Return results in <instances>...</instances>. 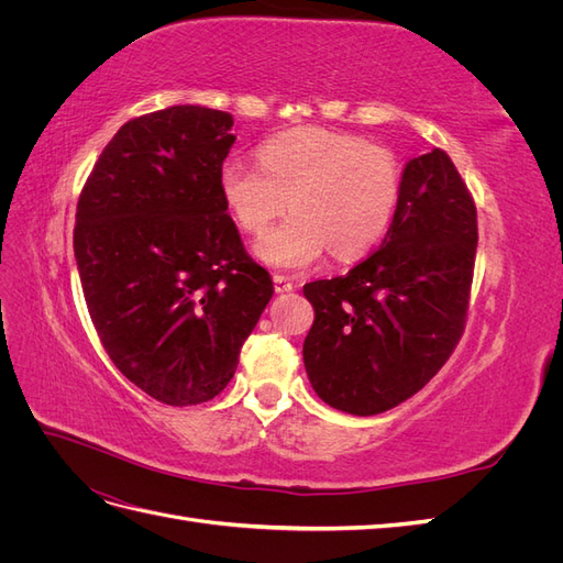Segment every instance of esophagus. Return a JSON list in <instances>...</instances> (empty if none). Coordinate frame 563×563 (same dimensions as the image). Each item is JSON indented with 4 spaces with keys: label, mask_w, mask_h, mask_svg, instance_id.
<instances>
[{
    "label": "esophagus",
    "mask_w": 563,
    "mask_h": 563,
    "mask_svg": "<svg viewBox=\"0 0 563 563\" xmlns=\"http://www.w3.org/2000/svg\"><path fill=\"white\" fill-rule=\"evenodd\" d=\"M272 282H275V291L277 294H291L294 288H296V284L288 279V277H284V275H275V277H272Z\"/></svg>",
    "instance_id": "obj_1"
}]
</instances>
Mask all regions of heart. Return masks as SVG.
<instances>
[{
	"label": "heart",
	"instance_id": "1",
	"mask_svg": "<svg viewBox=\"0 0 563 563\" xmlns=\"http://www.w3.org/2000/svg\"><path fill=\"white\" fill-rule=\"evenodd\" d=\"M258 162L228 159L220 166V195L251 234L263 232L286 203L294 209L253 244L265 265L308 267L329 246L340 261L356 258L383 240L395 218L399 162L360 135L294 129L265 141Z\"/></svg>",
	"mask_w": 563,
	"mask_h": 563
}]
</instances>
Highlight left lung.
<instances>
[{
    "label": "left lung",
    "instance_id": "left-lung-1",
    "mask_svg": "<svg viewBox=\"0 0 563 563\" xmlns=\"http://www.w3.org/2000/svg\"><path fill=\"white\" fill-rule=\"evenodd\" d=\"M476 240L474 199L446 152L408 162L380 249L302 286L314 308L302 362L319 399L376 416L437 376L465 331Z\"/></svg>",
    "mask_w": 563,
    "mask_h": 563
}]
</instances>
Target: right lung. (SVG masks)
Instances as JSON below:
<instances>
[{"mask_svg": "<svg viewBox=\"0 0 563 563\" xmlns=\"http://www.w3.org/2000/svg\"><path fill=\"white\" fill-rule=\"evenodd\" d=\"M232 124L230 112L201 106L131 119L77 203L75 258L100 343L168 406L225 389L275 294L220 195Z\"/></svg>", "mask_w": 563, "mask_h": 563, "instance_id": "1", "label": "right lung"}]
</instances>
